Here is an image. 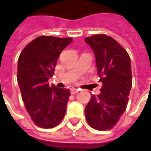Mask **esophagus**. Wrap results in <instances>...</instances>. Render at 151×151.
Wrapping results in <instances>:
<instances>
[{
	"label": "esophagus",
	"instance_id": "1",
	"mask_svg": "<svg viewBox=\"0 0 151 151\" xmlns=\"http://www.w3.org/2000/svg\"><path fill=\"white\" fill-rule=\"evenodd\" d=\"M78 91H79V89H77V88H72L71 90H70V93H71L72 95L77 94Z\"/></svg>",
	"mask_w": 151,
	"mask_h": 151
}]
</instances>
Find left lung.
<instances>
[{
    "label": "left lung",
    "instance_id": "obj_1",
    "mask_svg": "<svg viewBox=\"0 0 151 151\" xmlns=\"http://www.w3.org/2000/svg\"><path fill=\"white\" fill-rule=\"evenodd\" d=\"M91 47L103 86L101 93L91 95L85 108L89 125L97 130L111 129L125 111L132 86L131 61L126 50L107 35L85 39Z\"/></svg>",
    "mask_w": 151,
    "mask_h": 151
}]
</instances>
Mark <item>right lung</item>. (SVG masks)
Segmentation results:
<instances>
[{"mask_svg":"<svg viewBox=\"0 0 151 151\" xmlns=\"http://www.w3.org/2000/svg\"><path fill=\"white\" fill-rule=\"evenodd\" d=\"M72 38L42 35L25 47L18 60V79L25 108L37 126L51 129L58 125L66 112L70 92L49 86L60 54Z\"/></svg>","mask_w":151,"mask_h":151,"instance_id":"right-lung-1","label":"right lung"}]
</instances>
